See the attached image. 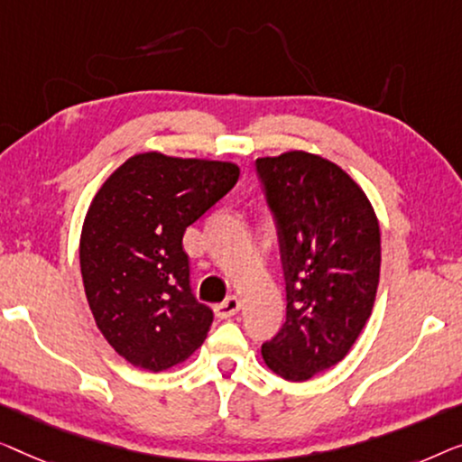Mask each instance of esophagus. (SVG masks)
Here are the masks:
<instances>
[{
    "label": "esophagus",
    "instance_id": "esophagus-1",
    "mask_svg": "<svg viewBox=\"0 0 462 462\" xmlns=\"http://www.w3.org/2000/svg\"><path fill=\"white\" fill-rule=\"evenodd\" d=\"M238 310H240V299L234 295L226 299V301H222L219 305H216V314H217V318H222V320H228V318L236 314Z\"/></svg>",
    "mask_w": 462,
    "mask_h": 462
}]
</instances>
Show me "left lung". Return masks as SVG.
<instances>
[{
    "mask_svg": "<svg viewBox=\"0 0 462 462\" xmlns=\"http://www.w3.org/2000/svg\"><path fill=\"white\" fill-rule=\"evenodd\" d=\"M255 167L287 282V320L262 356L282 379L308 381L346 358L373 314L379 222L362 188L328 159L291 151Z\"/></svg>",
    "mask_w": 462,
    "mask_h": 462,
    "instance_id": "1",
    "label": "left lung"
}]
</instances>
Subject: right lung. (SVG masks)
Segmentation results:
<instances>
[{
    "instance_id": "1",
    "label": "right lung",
    "mask_w": 462,
    "mask_h": 462,
    "mask_svg": "<svg viewBox=\"0 0 462 462\" xmlns=\"http://www.w3.org/2000/svg\"><path fill=\"white\" fill-rule=\"evenodd\" d=\"M228 161L142 152L110 173L81 230L83 287L113 349L161 373L203 346L213 311L190 289L181 238L238 181Z\"/></svg>"
}]
</instances>
